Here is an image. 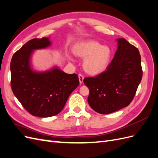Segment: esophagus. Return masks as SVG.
Returning <instances> with one entry per match:
<instances>
[{"instance_id":"obj_1","label":"esophagus","mask_w":158,"mask_h":158,"mask_svg":"<svg viewBox=\"0 0 158 158\" xmlns=\"http://www.w3.org/2000/svg\"><path fill=\"white\" fill-rule=\"evenodd\" d=\"M78 78H79V81H80V84H82L83 82V80H84V76L82 74H79Z\"/></svg>"}]
</instances>
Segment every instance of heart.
<instances>
[{"mask_svg":"<svg viewBox=\"0 0 158 158\" xmlns=\"http://www.w3.org/2000/svg\"><path fill=\"white\" fill-rule=\"evenodd\" d=\"M76 56L85 58L84 69L93 75L101 74L106 69L111 59V51L107 46H103L94 40L80 42L74 47Z\"/></svg>","mask_w":158,"mask_h":158,"instance_id":"heart-1","label":"heart"}]
</instances>
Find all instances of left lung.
<instances>
[{
  "mask_svg": "<svg viewBox=\"0 0 158 158\" xmlns=\"http://www.w3.org/2000/svg\"><path fill=\"white\" fill-rule=\"evenodd\" d=\"M117 41V50L106 70L84 79L89 90V106L100 114H109L127 107L142 78L139 51L124 38Z\"/></svg>",
  "mask_w": 158,
  "mask_h": 158,
  "instance_id": "8db88e82",
  "label": "left lung"
}]
</instances>
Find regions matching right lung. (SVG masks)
<instances>
[{
  "mask_svg": "<svg viewBox=\"0 0 158 158\" xmlns=\"http://www.w3.org/2000/svg\"><path fill=\"white\" fill-rule=\"evenodd\" d=\"M50 45L47 37L31 40L13 55L10 63V85L14 94L27 111L40 117L59 114L79 85L77 74H66L57 67L43 73L31 69L33 51Z\"/></svg>",
  "mask_w": 158,
  "mask_h": 158,
  "instance_id": "1",
  "label": "right lung"
}]
</instances>
